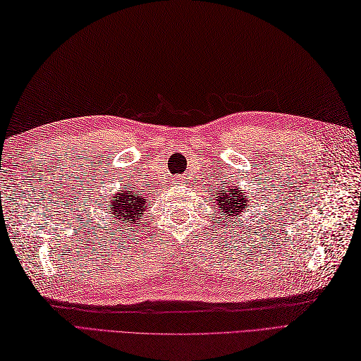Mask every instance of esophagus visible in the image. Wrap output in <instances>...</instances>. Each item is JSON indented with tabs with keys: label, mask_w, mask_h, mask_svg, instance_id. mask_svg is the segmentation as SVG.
Listing matches in <instances>:
<instances>
[{
	"label": "esophagus",
	"mask_w": 361,
	"mask_h": 361,
	"mask_svg": "<svg viewBox=\"0 0 361 361\" xmlns=\"http://www.w3.org/2000/svg\"><path fill=\"white\" fill-rule=\"evenodd\" d=\"M178 182H180V180H178Z\"/></svg>",
	"instance_id": "34e87169"
}]
</instances>
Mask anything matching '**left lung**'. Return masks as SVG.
I'll use <instances>...</instances> for the list:
<instances>
[{"mask_svg":"<svg viewBox=\"0 0 361 361\" xmlns=\"http://www.w3.org/2000/svg\"><path fill=\"white\" fill-rule=\"evenodd\" d=\"M216 205L219 209H222L224 216L233 217L240 214L245 211V208L248 207V200L245 199V196L240 192L239 188L230 187L228 185L225 190L221 188V191H216Z\"/></svg>","mask_w":361,"mask_h":361,"instance_id":"obj_1","label":"left lung"}]
</instances>
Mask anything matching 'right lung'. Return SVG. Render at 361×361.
Listing matches in <instances>:
<instances>
[{"label": "right lung", "instance_id": "add662e5", "mask_svg": "<svg viewBox=\"0 0 361 361\" xmlns=\"http://www.w3.org/2000/svg\"><path fill=\"white\" fill-rule=\"evenodd\" d=\"M147 205H150V199H147L145 196L137 195V192L133 191L121 190L118 195L114 196V200L110 202L109 214H111L114 219H118V222L124 225L135 224L136 221H139V217L144 214Z\"/></svg>", "mask_w": 361, "mask_h": 361}]
</instances>
